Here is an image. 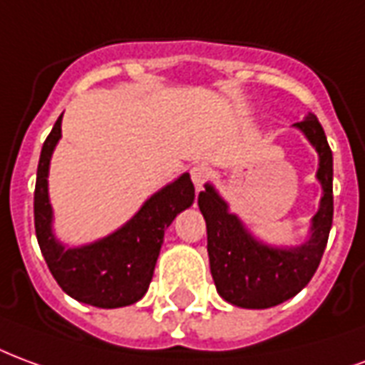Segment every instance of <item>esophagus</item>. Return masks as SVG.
<instances>
[{"label": "esophagus", "mask_w": 365, "mask_h": 365, "mask_svg": "<svg viewBox=\"0 0 365 365\" xmlns=\"http://www.w3.org/2000/svg\"><path fill=\"white\" fill-rule=\"evenodd\" d=\"M190 177H192V182L194 186L200 190L202 186L206 185L210 179H212V169H210L206 163H198L194 165L192 169H190Z\"/></svg>", "instance_id": "obj_1"}]
</instances>
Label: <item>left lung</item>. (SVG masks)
I'll return each instance as SVG.
<instances>
[{
    "label": "left lung",
    "mask_w": 365,
    "mask_h": 365,
    "mask_svg": "<svg viewBox=\"0 0 365 365\" xmlns=\"http://www.w3.org/2000/svg\"><path fill=\"white\" fill-rule=\"evenodd\" d=\"M319 155L317 180L323 188L317 214L311 217L309 237L295 247L260 241L231 214L214 185L198 194L208 231L210 270L217 294L243 309H268L302 292L317 270L332 225V151L315 114L294 124Z\"/></svg>",
    "instance_id": "8db88e82"
}]
</instances>
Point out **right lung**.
<instances>
[{"label":"right lung","mask_w":365,"mask_h":365,"mask_svg":"<svg viewBox=\"0 0 365 365\" xmlns=\"http://www.w3.org/2000/svg\"><path fill=\"white\" fill-rule=\"evenodd\" d=\"M62 138V116L42 145L36 188L34 230L42 257L58 286L73 299L101 309H116L140 302L153 278L165 230L194 202V185L182 173L143 202L132 220L110 235L93 243L68 247L58 241L52 227L54 212L48 196V171L56 145Z\"/></svg>","instance_id":"right-lung-1"}]
</instances>
